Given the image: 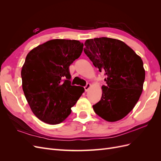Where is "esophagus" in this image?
<instances>
[{
  "label": "esophagus",
  "mask_w": 161,
  "mask_h": 161,
  "mask_svg": "<svg viewBox=\"0 0 161 161\" xmlns=\"http://www.w3.org/2000/svg\"><path fill=\"white\" fill-rule=\"evenodd\" d=\"M90 86H91V84L90 83H86V85L85 86V91H87L89 90V89L90 88Z\"/></svg>",
  "instance_id": "1"
}]
</instances>
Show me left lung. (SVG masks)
I'll return each mask as SVG.
<instances>
[{
    "label": "left lung",
    "mask_w": 161,
    "mask_h": 161,
    "mask_svg": "<svg viewBox=\"0 0 161 161\" xmlns=\"http://www.w3.org/2000/svg\"><path fill=\"white\" fill-rule=\"evenodd\" d=\"M85 46V54L106 76L101 99L92 105L95 112L108 121L124 118L142 94L145 79L142 59L124 42L116 39H90Z\"/></svg>",
    "instance_id": "1"
}]
</instances>
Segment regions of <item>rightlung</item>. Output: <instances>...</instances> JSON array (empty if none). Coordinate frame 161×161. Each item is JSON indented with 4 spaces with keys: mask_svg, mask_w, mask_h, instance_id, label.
Wrapping results in <instances>:
<instances>
[{
    "mask_svg": "<svg viewBox=\"0 0 161 161\" xmlns=\"http://www.w3.org/2000/svg\"><path fill=\"white\" fill-rule=\"evenodd\" d=\"M83 44L56 39L28 53L22 67V86L33 113L48 124L62 122L84 92L71 85L69 66L79 58Z\"/></svg>",
    "mask_w": 161,
    "mask_h": 161,
    "instance_id": "1",
    "label": "right lung"
}]
</instances>
